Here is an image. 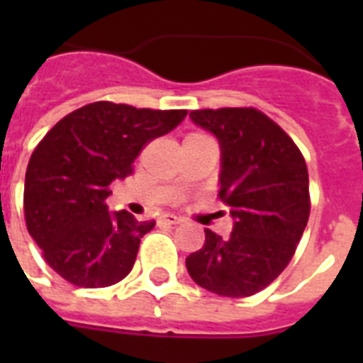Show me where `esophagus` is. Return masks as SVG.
<instances>
[{
    "instance_id": "34e87169",
    "label": "esophagus",
    "mask_w": 363,
    "mask_h": 363,
    "mask_svg": "<svg viewBox=\"0 0 363 363\" xmlns=\"http://www.w3.org/2000/svg\"><path fill=\"white\" fill-rule=\"evenodd\" d=\"M179 221H182V218L171 213H165L158 218V223H162V225H176Z\"/></svg>"
}]
</instances>
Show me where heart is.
Returning <instances> with one entry per match:
<instances>
[{"label":"heart","mask_w":363,"mask_h":363,"mask_svg":"<svg viewBox=\"0 0 363 363\" xmlns=\"http://www.w3.org/2000/svg\"><path fill=\"white\" fill-rule=\"evenodd\" d=\"M189 136H205V134H201V133H191V134H189ZM187 136V138H189Z\"/></svg>","instance_id":"1"}]
</instances>
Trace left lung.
Returning a JSON list of instances; mask_svg holds the SVG:
<instances>
[{
	"label": "left lung",
	"instance_id": "obj_1",
	"mask_svg": "<svg viewBox=\"0 0 363 363\" xmlns=\"http://www.w3.org/2000/svg\"><path fill=\"white\" fill-rule=\"evenodd\" d=\"M191 120L218 138L220 192L230 207L229 238L205 229L185 265L200 287L245 298L277 280L294 256L311 213L309 172L291 136L252 107L200 108Z\"/></svg>",
	"mask_w": 363,
	"mask_h": 363
}]
</instances>
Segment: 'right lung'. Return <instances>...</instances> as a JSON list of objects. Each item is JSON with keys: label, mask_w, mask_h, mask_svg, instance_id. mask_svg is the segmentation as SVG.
I'll list each match as a JSON object with an SVG mask.
<instances>
[{"label": "right lung", "mask_w": 363, "mask_h": 363, "mask_svg": "<svg viewBox=\"0 0 363 363\" xmlns=\"http://www.w3.org/2000/svg\"><path fill=\"white\" fill-rule=\"evenodd\" d=\"M187 111L94 101L57 121L38 143L25 174L27 229L45 262L76 287H108L136 262L156 221L108 213L111 184L133 174L134 160Z\"/></svg>", "instance_id": "obj_1"}]
</instances>
